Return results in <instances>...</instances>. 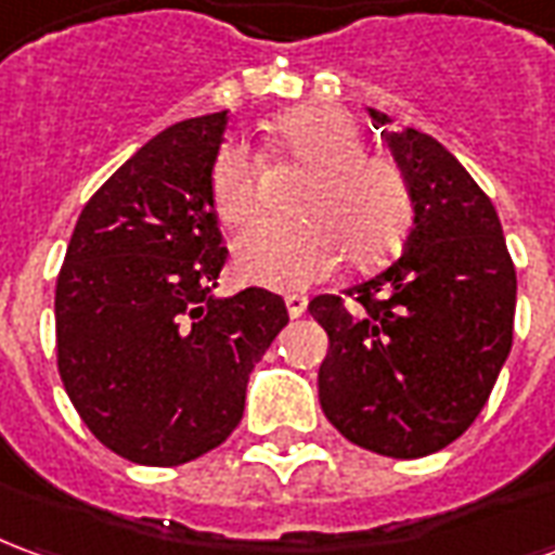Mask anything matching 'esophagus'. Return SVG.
I'll list each match as a JSON object with an SVG mask.
<instances>
[{
	"mask_svg": "<svg viewBox=\"0 0 555 555\" xmlns=\"http://www.w3.org/2000/svg\"><path fill=\"white\" fill-rule=\"evenodd\" d=\"M306 306H309V300L300 297V294H288V297H285V309H288L291 318H302V314H306Z\"/></svg>",
	"mask_w": 555,
	"mask_h": 555,
	"instance_id": "34e87169",
	"label": "esophagus"
}]
</instances>
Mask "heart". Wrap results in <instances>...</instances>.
I'll return each instance as SVG.
<instances>
[{
	"label": "heart",
	"mask_w": 555,
	"mask_h": 555,
	"mask_svg": "<svg viewBox=\"0 0 555 555\" xmlns=\"http://www.w3.org/2000/svg\"><path fill=\"white\" fill-rule=\"evenodd\" d=\"M270 145L309 163L294 207L300 217L258 219L234 241V270L258 288L297 291L330 276L338 253L372 264L396 249L410 225L404 171L365 154L360 125L336 106L306 103L270 125ZM210 202L222 225L237 229L258 207V157L231 142L210 169Z\"/></svg>",
	"instance_id": "obj_1"
}]
</instances>
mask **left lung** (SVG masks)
I'll return each instance as SVG.
<instances>
[{
  "mask_svg": "<svg viewBox=\"0 0 555 555\" xmlns=\"http://www.w3.org/2000/svg\"><path fill=\"white\" fill-rule=\"evenodd\" d=\"M369 115L404 171L413 225L377 276L324 294L309 314L330 350L318 372L326 418L386 457H425L464 434L512 350L517 276L500 217L452 151L416 127Z\"/></svg>",
  "mask_w": 555,
  "mask_h": 555,
  "instance_id": "obj_1",
  "label": "left lung"
}]
</instances>
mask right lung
<instances>
[{
    "instance_id": "1",
    "label": "right lung",
    "mask_w": 555,
    "mask_h": 555,
    "mask_svg": "<svg viewBox=\"0 0 555 555\" xmlns=\"http://www.w3.org/2000/svg\"><path fill=\"white\" fill-rule=\"evenodd\" d=\"M229 109L145 142L82 207L55 282L59 372L98 440L178 466L237 428L246 384L288 309L264 288L214 294L225 246L210 169Z\"/></svg>"
}]
</instances>
